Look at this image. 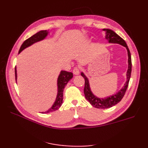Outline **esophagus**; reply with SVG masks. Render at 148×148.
Returning a JSON list of instances; mask_svg holds the SVG:
<instances>
[{"instance_id":"obj_1","label":"esophagus","mask_w":148,"mask_h":148,"mask_svg":"<svg viewBox=\"0 0 148 148\" xmlns=\"http://www.w3.org/2000/svg\"><path fill=\"white\" fill-rule=\"evenodd\" d=\"M73 73L75 75H77L79 73V69L78 68V67H75L73 70Z\"/></svg>"}]
</instances>
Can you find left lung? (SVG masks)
<instances>
[{"instance_id":"1","label":"left lung","mask_w":148,"mask_h":148,"mask_svg":"<svg viewBox=\"0 0 148 148\" xmlns=\"http://www.w3.org/2000/svg\"><path fill=\"white\" fill-rule=\"evenodd\" d=\"M103 31H106V39L108 40L109 43H117L126 47L128 52V67L127 72V82L125 83L123 87L118 92L116 93L115 95L110 96L109 97H107L106 98H99L93 95L92 91H91L90 86H89L88 79L87 78L86 76L84 75V74L83 72H82L81 75L84 78L85 81L84 88V93L85 97H86V99L89 102V103H90L93 107H95L97 109L110 108V107L118 104V103L122 100L128 88L132 73L131 53L130 52V50L126 42H125L124 40L122 38L120 37L117 34H116L114 31L109 29H103Z\"/></svg>"}]
</instances>
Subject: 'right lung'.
Here are the masks:
<instances>
[{"mask_svg": "<svg viewBox=\"0 0 148 148\" xmlns=\"http://www.w3.org/2000/svg\"><path fill=\"white\" fill-rule=\"evenodd\" d=\"M48 31L47 30H42L39 31L38 33H36L32 36L26 39L24 42L22 44V45L18 53H20L22 51L25 49V48L30 46L34 43L41 41L45 38L47 34H48ZM15 79L16 82V78H17V74H16V69L15 66ZM73 78V73L71 72H68L66 71H61L57 79V86H58V92L56 97V100L55 102L53 103V106L51 107V108L49 109L48 110L42 112V114H47L49 112H52L56 111L59 109L60 106H62V101H63V92L65 86L66 85L70 80Z\"/></svg>", "mask_w": 148, "mask_h": 148, "instance_id": "1", "label": "right lung"}]
</instances>
